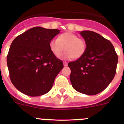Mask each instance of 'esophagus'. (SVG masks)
<instances>
[{"label":"esophagus","mask_w":124,"mask_h":124,"mask_svg":"<svg viewBox=\"0 0 124 124\" xmlns=\"http://www.w3.org/2000/svg\"><path fill=\"white\" fill-rule=\"evenodd\" d=\"M63 64H64V66H67L68 63L67 62H66V61H64V62H63Z\"/></svg>","instance_id":"obj_1"}]
</instances>
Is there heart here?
<instances>
[{"label": "heart", "mask_w": 124, "mask_h": 124, "mask_svg": "<svg viewBox=\"0 0 124 124\" xmlns=\"http://www.w3.org/2000/svg\"><path fill=\"white\" fill-rule=\"evenodd\" d=\"M86 48L85 41L71 32L61 34L57 40L53 39L50 42V50L56 57L60 56L64 49L66 50L63 54L64 59L79 58L84 54Z\"/></svg>", "instance_id": "heart-1"}]
</instances>
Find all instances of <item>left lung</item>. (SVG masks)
<instances>
[{
    "mask_svg": "<svg viewBox=\"0 0 124 124\" xmlns=\"http://www.w3.org/2000/svg\"><path fill=\"white\" fill-rule=\"evenodd\" d=\"M86 51L81 58L68 63L70 81L76 91L96 95L109 86L116 74L118 56L113 45L101 35L85 30L80 32Z\"/></svg>",
    "mask_w": 124,
    "mask_h": 124,
    "instance_id": "obj_1",
    "label": "left lung"
}]
</instances>
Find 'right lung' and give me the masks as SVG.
<instances>
[{
    "label": "right lung",
    "instance_id": "add662e5",
    "mask_svg": "<svg viewBox=\"0 0 124 124\" xmlns=\"http://www.w3.org/2000/svg\"><path fill=\"white\" fill-rule=\"evenodd\" d=\"M60 32V30L36 27L12 41L7 63L11 81L19 91L32 97L50 91L63 68V61L50 49V41Z\"/></svg>",
    "mask_w": 124,
    "mask_h": 124
}]
</instances>
